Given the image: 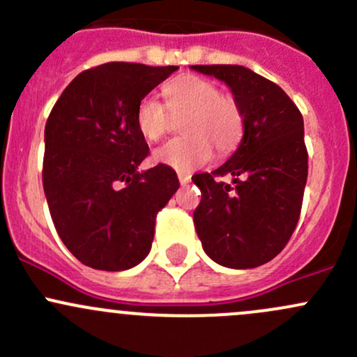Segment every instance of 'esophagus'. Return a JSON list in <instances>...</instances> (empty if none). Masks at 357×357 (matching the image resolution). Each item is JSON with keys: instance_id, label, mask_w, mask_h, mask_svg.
<instances>
[{"instance_id": "esophagus-1", "label": "esophagus", "mask_w": 357, "mask_h": 357, "mask_svg": "<svg viewBox=\"0 0 357 357\" xmlns=\"http://www.w3.org/2000/svg\"><path fill=\"white\" fill-rule=\"evenodd\" d=\"M178 179H179V183H181V185H188L190 179H192V178H190L188 174H185V172H179Z\"/></svg>"}]
</instances>
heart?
Returning a JSON list of instances; mask_svg holds the SVG:
<instances>
[{
    "label": "heart",
    "instance_id": "obj_1",
    "mask_svg": "<svg viewBox=\"0 0 357 357\" xmlns=\"http://www.w3.org/2000/svg\"><path fill=\"white\" fill-rule=\"evenodd\" d=\"M165 107L153 96H145L136 107V128L150 143H155L171 128L173 117H182L181 132L155 150L158 164L179 172H192L207 164L215 152H233L243 136V114L231 95H222L208 79L183 74L164 86Z\"/></svg>",
    "mask_w": 357,
    "mask_h": 357
}]
</instances>
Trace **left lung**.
Wrapping results in <instances>:
<instances>
[{
	"label": "left lung",
	"mask_w": 357,
	"mask_h": 357,
	"mask_svg": "<svg viewBox=\"0 0 357 357\" xmlns=\"http://www.w3.org/2000/svg\"><path fill=\"white\" fill-rule=\"evenodd\" d=\"M229 86L243 114V138L221 167L193 176V212L205 254L225 268L266 264L290 240L307 181L304 121L290 96L242 66H192ZM231 174L235 187L215 180Z\"/></svg>",
	"instance_id": "obj_1"
}]
</instances>
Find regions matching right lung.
Here are the masks:
<instances>
[{
  "instance_id": "right-lung-1",
  "label": "right lung",
  "mask_w": 357,
  "mask_h": 357,
  "mask_svg": "<svg viewBox=\"0 0 357 357\" xmlns=\"http://www.w3.org/2000/svg\"><path fill=\"white\" fill-rule=\"evenodd\" d=\"M176 66L110 62L63 89L45 128L43 188L56 233L82 264L124 271L149 255L155 218L179 188L174 169L149 157L136 107Z\"/></svg>"
}]
</instances>
